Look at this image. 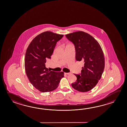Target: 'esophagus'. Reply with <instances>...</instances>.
<instances>
[{
    "instance_id": "34e87169",
    "label": "esophagus",
    "mask_w": 127,
    "mask_h": 127,
    "mask_svg": "<svg viewBox=\"0 0 127 127\" xmlns=\"http://www.w3.org/2000/svg\"><path fill=\"white\" fill-rule=\"evenodd\" d=\"M65 74H68V75H69V74H71V73H65Z\"/></svg>"
}]
</instances>
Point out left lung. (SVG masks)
<instances>
[{
    "label": "left lung",
    "instance_id": "1",
    "mask_svg": "<svg viewBox=\"0 0 127 127\" xmlns=\"http://www.w3.org/2000/svg\"><path fill=\"white\" fill-rule=\"evenodd\" d=\"M65 36L74 44L76 60L84 62L81 75L74 74L77 79L72 87L80 92H88L96 86L103 73L105 58L102 49L93 36L84 31H76Z\"/></svg>",
    "mask_w": 127,
    "mask_h": 127
}]
</instances>
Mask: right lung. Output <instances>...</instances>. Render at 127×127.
<instances>
[{"label":"right lung","instance_id":"obj_1","mask_svg":"<svg viewBox=\"0 0 127 127\" xmlns=\"http://www.w3.org/2000/svg\"><path fill=\"white\" fill-rule=\"evenodd\" d=\"M63 34L45 31L32 40L27 48L25 58V68L31 84L38 91L49 92L59 86L64 77L63 72L50 71L45 67L48 58H50L57 42Z\"/></svg>","mask_w":127,"mask_h":127}]
</instances>
